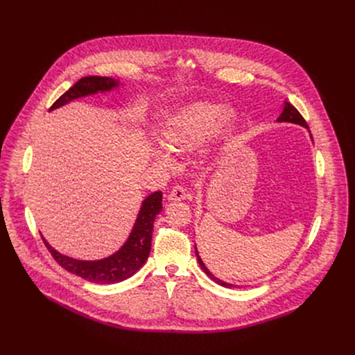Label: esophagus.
<instances>
[{
    "label": "esophagus",
    "mask_w": 355,
    "mask_h": 355,
    "mask_svg": "<svg viewBox=\"0 0 355 355\" xmlns=\"http://www.w3.org/2000/svg\"><path fill=\"white\" fill-rule=\"evenodd\" d=\"M187 196H188L187 191H185L182 187H180V185H175V187L170 191V193H168V199H170V200H182V199H185Z\"/></svg>",
    "instance_id": "esophagus-1"
}]
</instances>
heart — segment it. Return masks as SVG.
Returning a JSON list of instances; mask_svg holds the SVG:
<instances>
[{
    "label": "heart",
    "mask_w": 355,
    "mask_h": 355,
    "mask_svg": "<svg viewBox=\"0 0 355 355\" xmlns=\"http://www.w3.org/2000/svg\"><path fill=\"white\" fill-rule=\"evenodd\" d=\"M220 105L209 103H192L175 111L159 130L162 143L170 150H188L198 144L207 135L223 133L233 121V114H223ZM155 159L171 166L173 160L168 153L162 150L155 151Z\"/></svg>",
    "instance_id": "obj_1"
}]
</instances>
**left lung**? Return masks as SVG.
<instances>
[{
    "instance_id": "8db88e82",
    "label": "left lung",
    "mask_w": 355,
    "mask_h": 355,
    "mask_svg": "<svg viewBox=\"0 0 355 355\" xmlns=\"http://www.w3.org/2000/svg\"><path fill=\"white\" fill-rule=\"evenodd\" d=\"M278 122H291V123H297V125H300V126H303V128H309V126H308V123H306V121L303 119V116L299 114V111H297L292 104H289V103H285L284 111H282V114L279 115ZM311 136H312V135H311ZM195 254H196V259H198V263H199L200 268L204 270V271H205V274H207L208 277H211L216 284H219V285H222V286H226V288H233V286H236V285H232V284L223 282L222 279H219V278L214 277V275H212V272L205 267L204 261L200 260V257H199V254H198L196 248H195Z\"/></svg>"
}]
</instances>
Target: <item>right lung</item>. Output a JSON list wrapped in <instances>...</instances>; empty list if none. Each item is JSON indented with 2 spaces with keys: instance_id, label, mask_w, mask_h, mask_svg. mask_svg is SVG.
Listing matches in <instances>:
<instances>
[{
  "instance_id": "1",
  "label": "right lung",
  "mask_w": 355,
  "mask_h": 355,
  "mask_svg": "<svg viewBox=\"0 0 355 355\" xmlns=\"http://www.w3.org/2000/svg\"><path fill=\"white\" fill-rule=\"evenodd\" d=\"M119 81L111 77L88 76L80 78L71 88H69L50 110L59 108L70 101L95 94L98 91H110L116 87ZM162 191L148 195L141 204L140 212L126 243L111 257L96 261H81L60 254L50 245L42 236V240L52 257L67 271L95 284H115L132 277L147 260L151 248V233L156 216L162 212Z\"/></svg>"
}]
</instances>
